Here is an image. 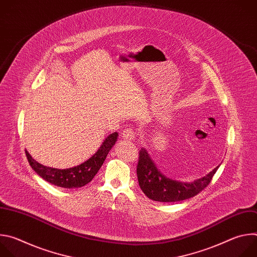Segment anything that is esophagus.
<instances>
[{
    "instance_id": "esophagus-1",
    "label": "esophagus",
    "mask_w": 257,
    "mask_h": 257,
    "mask_svg": "<svg viewBox=\"0 0 257 257\" xmlns=\"http://www.w3.org/2000/svg\"><path fill=\"white\" fill-rule=\"evenodd\" d=\"M122 137L126 140H133L135 138V132L131 128H127L123 131Z\"/></svg>"
}]
</instances>
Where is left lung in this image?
Listing matches in <instances>:
<instances>
[{
    "mask_svg": "<svg viewBox=\"0 0 257 257\" xmlns=\"http://www.w3.org/2000/svg\"><path fill=\"white\" fill-rule=\"evenodd\" d=\"M219 166L207 175L192 182H181L166 177L144 148L139 152L137 178L143 193L160 202H176L191 198L202 191L211 181Z\"/></svg>",
    "mask_w": 257,
    "mask_h": 257,
    "instance_id": "1",
    "label": "left lung"
}]
</instances>
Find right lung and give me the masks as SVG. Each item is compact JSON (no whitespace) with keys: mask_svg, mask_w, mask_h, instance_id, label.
Wrapping results in <instances>:
<instances>
[{"mask_svg":"<svg viewBox=\"0 0 257 257\" xmlns=\"http://www.w3.org/2000/svg\"><path fill=\"white\" fill-rule=\"evenodd\" d=\"M118 132H114L109 134L104 138L99 149L96 153L84 163L69 169H55L44 166L32 159V157L25 151L27 160L31 168L35 171V173L41 176L44 180L50 182L51 184L72 189L82 187L93 179L96 175L100 167L102 166L108 152L112 150L118 139Z\"/></svg>","mask_w":257,"mask_h":257,"instance_id":"obj_1","label":"right lung"}]
</instances>
